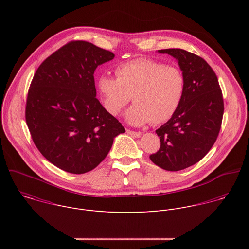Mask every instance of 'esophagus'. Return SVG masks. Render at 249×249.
I'll list each match as a JSON object with an SVG mask.
<instances>
[{
    "instance_id": "esophagus-1",
    "label": "esophagus",
    "mask_w": 249,
    "mask_h": 249,
    "mask_svg": "<svg viewBox=\"0 0 249 249\" xmlns=\"http://www.w3.org/2000/svg\"><path fill=\"white\" fill-rule=\"evenodd\" d=\"M126 133L129 134L132 137H135V138L141 137V133L140 132H135V131H132V130H129V129H126Z\"/></svg>"
}]
</instances>
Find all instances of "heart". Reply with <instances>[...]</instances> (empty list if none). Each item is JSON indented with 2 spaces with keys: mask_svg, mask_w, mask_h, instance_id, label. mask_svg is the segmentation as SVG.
<instances>
[{
  "mask_svg": "<svg viewBox=\"0 0 249 249\" xmlns=\"http://www.w3.org/2000/svg\"><path fill=\"white\" fill-rule=\"evenodd\" d=\"M116 79L101 76L97 82L104 109L118 115L131 99L126 120L134 126L169 120L182 101L186 80L180 68L151 58H137L115 69Z\"/></svg>",
  "mask_w": 249,
  "mask_h": 249,
  "instance_id": "b5f03b06",
  "label": "heart"
}]
</instances>
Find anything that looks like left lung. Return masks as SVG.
<instances>
[{
  "mask_svg": "<svg viewBox=\"0 0 249 249\" xmlns=\"http://www.w3.org/2000/svg\"><path fill=\"white\" fill-rule=\"evenodd\" d=\"M175 58L186 80V89L174 115L156 133L160 148L151 160L169 171L187 168L211 150L221 130L224 99L218 78L201 57L183 49L159 50Z\"/></svg>",
  "mask_w": 249,
  "mask_h": 249,
  "instance_id": "obj_1",
  "label": "left lung"
}]
</instances>
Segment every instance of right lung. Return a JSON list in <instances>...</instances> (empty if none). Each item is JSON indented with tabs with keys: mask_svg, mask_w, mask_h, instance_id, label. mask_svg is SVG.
Masks as SVG:
<instances>
[{
	"mask_svg": "<svg viewBox=\"0 0 249 249\" xmlns=\"http://www.w3.org/2000/svg\"><path fill=\"white\" fill-rule=\"evenodd\" d=\"M114 58L87 41H71L35 72L25 120L34 145L55 166L75 174L95 168L125 132L96 96L94 71Z\"/></svg>",
	"mask_w": 249,
	"mask_h": 249,
	"instance_id": "1",
	"label": "right lung"
}]
</instances>
